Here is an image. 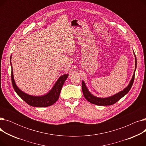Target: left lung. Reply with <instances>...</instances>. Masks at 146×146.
<instances>
[{
	"label": "left lung",
	"mask_w": 146,
	"mask_h": 146,
	"mask_svg": "<svg viewBox=\"0 0 146 146\" xmlns=\"http://www.w3.org/2000/svg\"><path fill=\"white\" fill-rule=\"evenodd\" d=\"M135 56V70L134 72V74L133 76V78L130 81L129 85L123 90L117 93V94L114 95L113 96H110V97H107V98H98L96 96H95L94 95H93L92 94H91V93L89 91L88 88L86 86V84L83 81L82 82V92L84 96L86 98V99L87 101H88L89 102L95 104V105H99V106H106V105H111L114 104L115 103H116L117 102H118L120 99H121L122 97L124 96L129 91V90L131 89L133 84L134 83V76H135V70H136V67H137V59H136V57L134 54Z\"/></svg>",
	"instance_id": "8db88e82"
}]
</instances>
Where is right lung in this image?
Listing matches in <instances>:
<instances>
[{
    "label": "right lung",
    "mask_w": 146,
    "mask_h": 146,
    "mask_svg": "<svg viewBox=\"0 0 146 146\" xmlns=\"http://www.w3.org/2000/svg\"><path fill=\"white\" fill-rule=\"evenodd\" d=\"M11 61V57L10 58ZM12 67V66H11ZM68 74H66L61 76L58 78L55 85H54L51 90L42 96H31L25 94L24 92L20 90L18 87L17 86L16 83L15 82L13 74V70L12 67V72H11V79L12 85L16 93L23 99L26 103H27L30 106H33L35 107H47L52 105L54 104L59 98L60 94L61 89L63 86L64 82L67 79Z\"/></svg>",
    "instance_id": "add662e5"
}]
</instances>
